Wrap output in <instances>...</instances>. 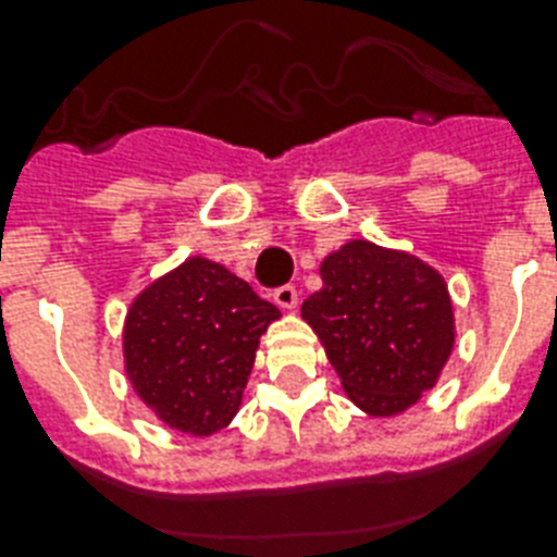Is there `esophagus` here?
I'll return each instance as SVG.
<instances>
[{"label":"esophagus","instance_id":"esophagus-1","mask_svg":"<svg viewBox=\"0 0 557 557\" xmlns=\"http://www.w3.org/2000/svg\"><path fill=\"white\" fill-rule=\"evenodd\" d=\"M274 302H277L280 308L292 311V308H297V302H300V294H297V288L294 286H280L274 288Z\"/></svg>","mask_w":557,"mask_h":557}]
</instances>
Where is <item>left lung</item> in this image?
I'll return each instance as SVG.
<instances>
[{"mask_svg":"<svg viewBox=\"0 0 557 557\" xmlns=\"http://www.w3.org/2000/svg\"><path fill=\"white\" fill-rule=\"evenodd\" d=\"M302 317L325 345L345 394L371 416L408 410L436 385L453 350L445 280L405 251L350 240L322 260Z\"/></svg>","mask_w":557,"mask_h":557,"instance_id":"8db88e82","label":"left lung"}]
</instances>
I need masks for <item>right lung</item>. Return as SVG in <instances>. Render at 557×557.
<instances>
[{"label": "right lung", "mask_w": 557, "mask_h": 557, "mask_svg": "<svg viewBox=\"0 0 557 557\" xmlns=\"http://www.w3.org/2000/svg\"><path fill=\"white\" fill-rule=\"evenodd\" d=\"M277 317L246 280L191 257L129 308L124 359L135 394L170 428L212 436L235 419L260 334Z\"/></svg>", "instance_id": "add662e5"}]
</instances>
